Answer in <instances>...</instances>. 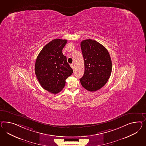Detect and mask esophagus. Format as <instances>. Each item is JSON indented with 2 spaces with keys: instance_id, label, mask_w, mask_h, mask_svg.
<instances>
[{
  "instance_id": "34e87169",
  "label": "esophagus",
  "mask_w": 146,
  "mask_h": 146,
  "mask_svg": "<svg viewBox=\"0 0 146 146\" xmlns=\"http://www.w3.org/2000/svg\"><path fill=\"white\" fill-rule=\"evenodd\" d=\"M71 67H72V68L73 69V70H74V65L72 64H71Z\"/></svg>"
}]
</instances>
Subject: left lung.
Here are the masks:
<instances>
[{"label":"left lung","mask_w":146,"mask_h":146,"mask_svg":"<svg viewBox=\"0 0 146 146\" xmlns=\"http://www.w3.org/2000/svg\"><path fill=\"white\" fill-rule=\"evenodd\" d=\"M84 73L80 79L82 86L89 91H96L104 87L110 77L112 63L110 54L102 44L92 39L81 42Z\"/></svg>","instance_id":"8db88e82"}]
</instances>
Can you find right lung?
Wrapping results in <instances>:
<instances>
[{"label": "right lung", "instance_id": "1", "mask_svg": "<svg viewBox=\"0 0 146 146\" xmlns=\"http://www.w3.org/2000/svg\"><path fill=\"white\" fill-rule=\"evenodd\" d=\"M67 40L56 39L47 43L36 59L35 73L44 89L56 94L62 90L66 79L73 71L63 55L62 50Z\"/></svg>", "mask_w": 146, "mask_h": 146}]
</instances>
